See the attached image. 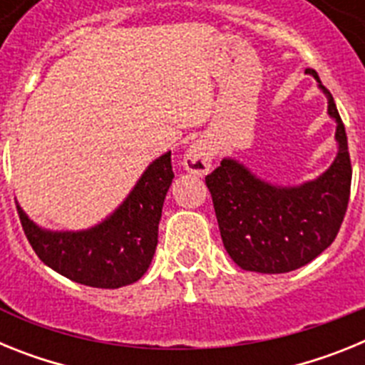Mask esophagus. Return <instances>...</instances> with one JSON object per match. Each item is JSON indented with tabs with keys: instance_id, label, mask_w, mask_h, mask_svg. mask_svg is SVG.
Segmentation results:
<instances>
[{
	"instance_id": "obj_1",
	"label": "esophagus",
	"mask_w": 365,
	"mask_h": 365,
	"mask_svg": "<svg viewBox=\"0 0 365 365\" xmlns=\"http://www.w3.org/2000/svg\"><path fill=\"white\" fill-rule=\"evenodd\" d=\"M212 148L210 144L199 138L188 148L185 155V168L193 175H206L212 170Z\"/></svg>"
}]
</instances>
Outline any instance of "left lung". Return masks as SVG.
Instances as JSON below:
<instances>
[{"instance_id": "8db88e82", "label": "left lung", "mask_w": 365, "mask_h": 365, "mask_svg": "<svg viewBox=\"0 0 365 365\" xmlns=\"http://www.w3.org/2000/svg\"><path fill=\"white\" fill-rule=\"evenodd\" d=\"M314 76L327 96L329 117L336 122L338 153L322 175L298 186H279L261 179L240 160L225 157L206 175L219 232L228 256L243 270L283 274L311 263L333 243L349 202L351 160L346 128L333 95Z\"/></svg>"}]
</instances>
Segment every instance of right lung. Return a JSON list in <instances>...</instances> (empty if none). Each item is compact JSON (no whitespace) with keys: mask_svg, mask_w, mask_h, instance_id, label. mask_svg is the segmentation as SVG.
I'll return each mask as SVG.
<instances>
[{"mask_svg":"<svg viewBox=\"0 0 365 365\" xmlns=\"http://www.w3.org/2000/svg\"><path fill=\"white\" fill-rule=\"evenodd\" d=\"M172 180V151H166L144 170L117 210L86 230L41 228L18 201L16 208L29 243L45 265L82 285L118 289L138 282L150 269Z\"/></svg>","mask_w":365,"mask_h":365,"instance_id":"add662e5","label":"right lung"}]
</instances>
